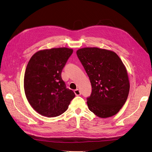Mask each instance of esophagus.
<instances>
[{"mask_svg": "<svg viewBox=\"0 0 152 152\" xmlns=\"http://www.w3.org/2000/svg\"><path fill=\"white\" fill-rule=\"evenodd\" d=\"M74 93H75V94L76 96H80V95L81 94L80 91H79V89H75V90L74 91Z\"/></svg>", "mask_w": 152, "mask_h": 152, "instance_id": "obj_1", "label": "esophagus"}]
</instances>
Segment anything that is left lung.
<instances>
[{
	"instance_id": "1",
	"label": "left lung",
	"mask_w": 152,
	"mask_h": 152,
	"mask_svg": "<svg viewBox=\"0 0 152 152\" xmlns=\"http://www.w3.org/2000/svg\"><path fill=\"white\" fill-rule=\"evenodd\" d=\"M88 75L92 93L87 99L90 111L100 118L116 115L125 104L130 89L127 69L112 50L84 48L77 50Z\"/></svg>"
}]
</instances>
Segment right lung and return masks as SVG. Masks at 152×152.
<instances>
[{
    "label": "right lung",
    "mask_w": 152,
    "mask_h": 152,
    "mask_svg": "<svg viewBox=\"0 0 152 152\" xmlns=\"http://www.w3.org/2000/svg\"><path fill=\"white\" fill-rule=\"evenodd\" d=\"M73 49L67 48L39 50L26 66L24 89L28 103L43 116L55 117L68 109L75 96L61 79L63 67Z\"/></svg>",
    "instance_id": "obj_1"
}]
</instances>
